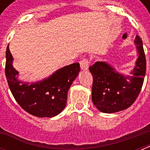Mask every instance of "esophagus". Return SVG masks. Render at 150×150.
Returning <instances> with one entry per match:
<instances>
[{"instance_id": "34e87169", "label": "esophagus", "mask_w": 150, "mask_h": 150, "mask_svg": "<svg viewBox=\"0 0 150 150\" xmlns=\"http://www.w3.org/2000/svg\"><path fill=\"white\" fill-rule=\"evenodd\" d=\"M80 67L82 71H86L89 69V61L87 59H83L81 62H80Z\"/></svg>"}]
</instances>
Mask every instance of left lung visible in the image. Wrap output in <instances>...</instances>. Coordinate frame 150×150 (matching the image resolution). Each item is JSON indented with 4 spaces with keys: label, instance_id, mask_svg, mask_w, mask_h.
<instances>
[{
    "label": "left lung",
    "instance_id": "8db88e82",
    "mask_svg": "<svg viewBox=\"0 0 150 150\" xmlns=\"http://www.w3.org/2000/svg\"><path fill=\"white\" fill-rule=\"evenodd\" d=\"M138 58L130 71L132 75L118 72L106 61H97L89 67L93 82L92 100L103 113L111 114L127 109L135 102L142 89L146 70L142 41L136 36L134 41Z\"/></svg>",
    "mask_w": 150,
    "mask_h": 150
}]
</instances>
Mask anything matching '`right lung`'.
<instances>
[{"label":"right lung","mask_w":150,"mask_h":150,"mask_svg":"<svg viewBox=\"0 0 150 150\" xmlns=\"http://www.w3.org/2000/svg\"><path fill=\"white\" fill-rule=\"evenodd\" d=\"M8 46L6 50L5 75L14 98L22 109L33 116H57L65 107L69 88L80 71L79 64L59 68L40 81L24 82L18 79V71L13 67V57Z\"/></svg>","instance_id":"right-lung-1"}]
</instances>
